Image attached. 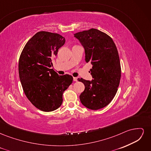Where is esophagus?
<instances>
[{
  "label": "esophagus",
  "instance_id": "esophagus-1",
  "mask_svg": "<svg viewBox=\"0 0 151 151\" xmlns=\"http://www.w3.org/2000/svg\"><path fill=\"white\" fill-rule=\"evenodd\" d=\"M73 79H74V81L76 82L77 81V77H74V78H73Z\"/></svg>",
  "mask_w": 151,
  "mask_h": 151
}]
</instances>
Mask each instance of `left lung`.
I'll use <instances>...</instances> for the list:
<instances>
[{"mask_svg": "<svg viewBox=\"0 0 151 151\" xmlns=\"http://www.w3.org/2000/svg\"><path fill=\"white\" fill-rule=\"evenodd\" d=\"M85 50V60L92 64V81L83 78L85 86L80 95L81 103L93 110L103 108L110 103L117 92L121 77L120 62L116 45L110 36L96 29L74 35Z\"/></svg>", "mask_w": 151, "mask_h": 151, "instance_id": "obj_1", "label": "left lung"}]
</instances>
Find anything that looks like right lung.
Returning <instances> with one entry per match:
<instances>
[{
  "instance_id": "right-lung-1",
  "label": "right lung",
  "mask_w": 151,
  "mask_h": 151,
  "mask_svg": "<svg viewBox=\"0 0 151 151\" xmlns=\"http://www.w3.org/2000/svg\"><path fill=\"white\" fill-rule=\"evenodd\" d=\"M65 42L60 35L40 31L27 42L19 57L18 69L24 94L43 111H52L60 107L63 92L72 83L71 76H59L50 68Z\"/></svg>"
}]
</instances>
